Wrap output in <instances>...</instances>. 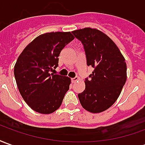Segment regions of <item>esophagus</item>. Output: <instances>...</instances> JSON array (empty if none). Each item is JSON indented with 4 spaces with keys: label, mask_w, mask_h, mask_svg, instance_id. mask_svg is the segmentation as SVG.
I'll list each match as a JSON object with an SVG mask.
<instances>
[{
    "label": "esophagus",
    "mask_w": 145,
    "mask_h": 145,
    "mask_svg": "<svg viewBox=\"0 0 145 145\" xmlns=\"http://www.w3.org/2000/svg\"><path fill=\"white\" fill-rule=\"evenodd\" d=\"M78 80H79L78 77H74V78H71V82H72L73 83H74V82H76L77 81H78Z\"/></svg>",
    "instance_id": "obj_1"
}]
</instances>
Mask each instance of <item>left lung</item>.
Segmentation results:
<instances>
[{
  "instance_id": "obj_1",
  "label": "left lung",
  "mask_w": 145,
  "mask_h": 145,
  "mask_svg": "<svg viewBox=\"0 0 145 145\" xmlns=\"http://www.w3.org/2000/svg\"><path fill=\"white\" fill-rule=\"evenodd\" d=\"M84 46L87 65L94 68L85 81V89L78 94L82 107L88 112H103L120 96L127 80V64L117 46L96 29L73 31Z\"/></svg>"
}]
</instances>
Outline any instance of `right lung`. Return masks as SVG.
<instances>
[{
    "instance_id": "right-lung-1",
    "label": "right lung",
    "mask_w": 145,
    "mask_h": 145,
    "mask_svg": "<svg viewBox=\"0 0 145 145\" xmlns=\"http://www.w3.org/2000/svg\"><path fill=\"white\" fill-rule=\"evenodd\" d=\"M74 39L70 32L42 34L19 55L14 78L23 99L34 111L50 114L61 106L71 78L51 71L58 66L61 50Z\"/></svg>"
}]
</instances>
